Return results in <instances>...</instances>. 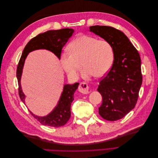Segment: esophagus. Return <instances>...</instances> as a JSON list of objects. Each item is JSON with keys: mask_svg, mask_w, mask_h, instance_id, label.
<instances>
[{"mask_svg": "<svg viewBox=\"0 0 158 158\" xmlns=\"http://www.w3.org/2000/svg\"><path fill=\"white\" fill-rule=\"evenodd\" d=\"M78 91L83 94H89V86L86 83H80L79 86H78Z\"/></svg>", "mask_w": 158, "mask_h": 158, "instance_id": "34e87169", "label": "esophagus"}]
</instances>
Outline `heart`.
Here are the masks:
<instances>
[{
	"label": "heart",
	"instance_id": "b5f03b06",
	"mask_svg": "<svg viewBox=\"0 0 158 158\" xmlns=\"http://www.w3.org/2000/svg\"><path fill=\"white\" fill-rule=\"evenodd\" d=\"M114 61V50L106 40H99L90 35H82L71 43L70 50H64L60 55V63L70 78L76 79L85 66L83 76L102 77L111 69Z\"/></svg>",
	"mask_w": 158,
	"mask_h": 158
}]
</instances>
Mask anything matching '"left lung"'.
I'll use <instances>...</instances> for the list:
<instances>
[{
  "instance_id": "1",
  "label": "left lung",
  "mask_w": 158,
  "mask_h": 158,
  "mask_svg": "<svg viewBox=\"0 0 158 158\" xmlns=\"http://www.w3.org/2000/svg\"><path fill=\"white\" fill-rule=\"evenodd\" d=\"M89 31L111 44L112 67L99 82L102 96L99 114L107 121L121 119L135 108L142 83L140 55L121 31L111 26H93Z\"/></svg>"
}]
</instances>
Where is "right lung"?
<instances>
[{
    "instance_id": "right-lung-1",
    "label": "right lung",
    "mask_w": 158,
    "mask_h": 158,
    "mask_svg": "<svg viewBox=\"0 0 158 158\" xmlns=\"http://www.w3.org/2000/svg\"><path fill=\"white\" fill-rule=\"evenodd\" d=\"M74 30L71 28L57 30H49L37 35L27 43L22 52L21 58L19 61L16 76L18 82L19 95L22 101L25 104V95L21 87V76L25 60L30 52L37 49H47L51 51L60 59L62 49L73 35ZM79 83L74 84H65L61 94L59 101L56 106L47 116L39 117L35 115L31 111V114L43 125L52 127H60L64 125L70 117V106L74 100V94L78 87Z\"/></svg>"
}]
</instances>
